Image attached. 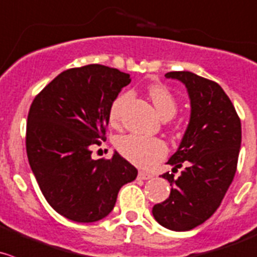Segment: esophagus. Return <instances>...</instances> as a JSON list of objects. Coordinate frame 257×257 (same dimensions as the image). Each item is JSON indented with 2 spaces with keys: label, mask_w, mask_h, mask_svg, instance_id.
I'll return each mask as SVG.
<instances>
[{
  "label": "esophagus",
  "mask_w": 257,
  "mask_h": 257,
  "mask_svg": "<svg viewBox=\"0 0 257 257\" xmlns=\"http://www.w3.org/2000/svg\"><path fill=\"white\" fill-rule=\"evenodd\" d=\"M151 178H153V174L147 173V172H143V171H141L138 173V179H144V181H146V179H151Z\"/></svg>",
  "instance_id": "1"
}]
</instances>
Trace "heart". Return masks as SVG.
<instances>
[{
  "label": "heart",
  "instance_id": "1",
  "mask_svg": "<svg viewBox=\"0 0 257 257\" xmlns=\"http://www.w3.org/2000/svg\"><path fill=\"white\" fill-rule=\"evenodd\" d=\"M148 95L162 120H169L177 111V101L171 91L163 84H153L149 86ZM131 99V94H121L113 101L109 111L111 125H118L121 111ZM116 148L124 158L141 168H151L158 163L167 154V146L158 138L129 134L118 139Z\"/></svg>",
  "mask_w": 257,
  "mask_h": 257
}]
</instances>
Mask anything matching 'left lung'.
Wrapping results in <instances>:
<instances>
[{
	"mask_svg": "<svg viewBox=\"0 0 257 257\" xmlns=\"http://www.w3.org/2000/svg\"><path fill=\"white\" fill-rule=\"evenodd\" d=\"M167 79L181 81L191 101V115L176 153L172 172L162 174L172 186L171 195L154 205L159 225L188 231L205 222L220 207L232 182L241 147V121L235 106L215 81L191 71H171ZM185 169L178 177L174 173Z\"/></svg>",
	"mask_w": 257,
	"mask_h": 257,
	"instance_id": "8db88e82",
	"label": "left lung"
}]
</instances>
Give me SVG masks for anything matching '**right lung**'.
<instances>
[{"label":"right lung","mask_w":257,"mask_h":257,"mask_svg":"<svg viewBox=\"0 0 257 257\" xmlns=\"http://www.w3.org/2000/svg\"><path fill=\"white\" fill-rule=\"evenodd\" d=\"M131 75L91 64L62 71L34 99L27 116L30 167L49 205L75 222H95L114 208L138 171L114 152L93 159L105 139L109 111Z\"/></svg>","instance_id":"right-lung-1"}]
</instances>
